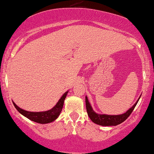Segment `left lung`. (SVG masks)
<instances>
[{
	"label": "left lung",
	"mask_w": 154,
	"mask_h": 154,
	"mask_svg": "<svg viewBox=\"0 0 154 154\" xmlns=\"http://www.w3.org/2000/svg\"><path fill=\"white\" fill-rule=\"evenodd\" d=\"M139 98V100H140ZM139 100L137 101L135 104L132 106L126 113H123L121 115H106V114H97L94 111L92 110V106H90L89 102H88V97H85V105H86V110H87L88 115L91 119V121L93 123L97 124V125H100L102 126H111V125H117L123 123L125 121L130 115L131 114L132 111L134 110V107L136 106Z\"/></svg>",
	"instance_id": "8db88e82"
}]
</instances>
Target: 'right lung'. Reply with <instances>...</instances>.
I'll return each instance as SVG.
<instances>
[{
    "mask_svg": "<svg viewBox=\"0 0 154 154\" xmlns=\"http://www.w3.org/2000/svg\"><path fill=\"white\" fill-rule=\"evenodd\" d=\"M67 93H68V91L63 94L62 97L60 98V100H59V102L57 103V104L52 109L47 111H42V112H30V111H26L24 110V109H20L13 102H13L14 107H15L17 110L21 114L24 116L25 117L28 118L31 121L35 122V123L45 124L51 123V122L54 121V120L57 119V117L60 114L61 111L62 110L64 102L66 97Z\"/></svg>",
    "mask_w": 154,
    "mask_h": 154,
    "instance_id": "right-lung-1",
    "label": "right lung"
}]
</instances>
